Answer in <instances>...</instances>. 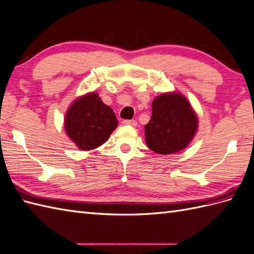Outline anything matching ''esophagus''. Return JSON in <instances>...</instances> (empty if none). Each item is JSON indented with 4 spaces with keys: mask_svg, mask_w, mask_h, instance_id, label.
Segmentation results:
<instances>
[{
    "mask_svg": "<svg viewBox=\"0 0 254 254\" xmlns=\"http://www.w3.org/2000/svg\"><path fill=\"white\" fill-rule=\"evenodd\" d=\"M122 123H123V125H126V126H132V127L137 126L136 120H123Z\"/></svg>",
    "mask_w": 254,
    "mask_h": 254,
    "instance_id": "34e87169",
    "label": "esophagus"
}]
</instances>
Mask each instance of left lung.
<instances>
[{
    "label": "left lung",
    "mask_w": 254,
    "mask_h": 254,
    "mask_svg": "<svg viewBox=\"0 0 254 254\" xmlns=\"http://www.w3.org/2000/svg\"><path fill=\"white\" fill-rule=\"evenodd\" d=\"M198 120L188 100L178 93L162 94L152 102V114L145 126L149 148L160 155L181 151L190 144Z\"/></svg>",
    "instance_id": "obj_1"
}]
</instances>
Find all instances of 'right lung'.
I'll use <instances>...</instances> for the list:
<instances>
[{
    "label": "right lung",
    "mask_w": 254,
    "mask_h": 254,
    "mask_svg": "<svg viewBox=\"0 0 254 254\" xmlns=\"http://www.w3.org/2000/svg\"><path fill=\"white\" fill-rule=\"evenodd\" d=\"M117 126L113 109L105 105L96 93L76 99L64 119L67 135L82 150H91L104 144Z\"/></svg>",
    "instance_id": "obj_1"
}]
</instances>
